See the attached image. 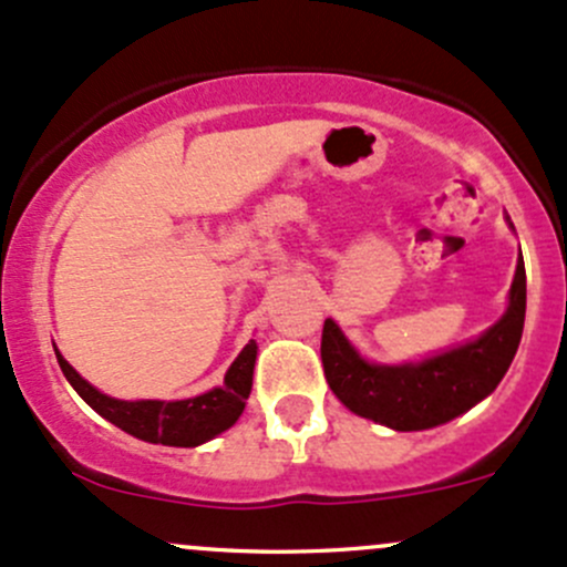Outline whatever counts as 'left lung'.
Returning a JSON list of instances; mask_svg holds the SVG:
<instances>
[{
	"label": "left lung",
	"instance_id": "left-lung-1",
	"mask_svg": "<svg viewBox=\"0 0 567 567\" xmlns=\"http://www.w3.org/2000/svg\"><path fill=\"white\" fill-rule=\"evenodd\" d=\"M513 229V224H511ZM527 313V272L518 259L507 308L497 324L475 341L417 363L384 365L365 360L332 319H324L322 365L327 384L349 412L393 431H423L458 417L486 395L511 369Z\"/></svg>",
	"mask_w": 567,
	"mask_h": 567
}]
</instances>
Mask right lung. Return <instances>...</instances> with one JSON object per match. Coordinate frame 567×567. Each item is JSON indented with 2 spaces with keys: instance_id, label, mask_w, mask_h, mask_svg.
<instances>
[{
  "instance_id": "obj_1",
  "label": "right lung",
  "mask_w": 567,
  "mask_h": 567,
  "mask_svg": "<svg viewBox=\"0 0 567 567\" xmlns=\"http://www.w3.org/2000/svg\"><path fill=\"white\" fill-rule=\"evenodd\" d=\"M56 352V363L75 393L86 401L101 417L114 423L125 434L136 436V440L153 442V445L168 447H196L204 442L215 440L224 434L226 429L237 423L245 410V401L250 395V384H254V365H256V341L250 338L245 349L237 354L235 363L226 371L224 384L220 388L207 390V393L194 395V399L183 401H122L111 399L92 388L65 358Z\"/></svg>"
}]
</instances>
